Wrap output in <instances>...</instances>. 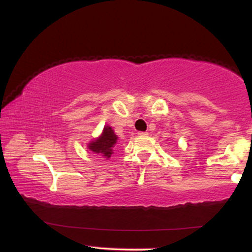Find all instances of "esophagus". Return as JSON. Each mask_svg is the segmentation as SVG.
Masks as SVG:
<instances>
[{
	"label": "esophagus",
	"mask_w": 252,
	"mask_h": 252,
	"mask_svg": "<svg viewBox=\"0 0 252 252\" xmlns=\"http://www.w3.org/2000/svg\"><path fill=\"white\" fill-rule=\"evenodd\" d=\"M137 135H139V136H147L148 133L147 132H139V133H137Z\"/></svg>",
	"instance_id": "34e87169"
}]
</instances>
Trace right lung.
I'll use <instances>...</instances> for the list:
<instances>
[{
	"instance_id": "1",
	"label": "right lung",
	"mask_w": 252,
	"mask_h": 252,
	"mask_svg": "<svg viewBox=\"0 0 252 252\" xmlns=\"http://www.w3.org/2000/svg\"><path fill=\"white\" fill-rule=\"evenodd\" d=\"M117 140H118V136L115 134V130L112 129V127L105 125L101 135L96 137L95 140L91 141L87 148L93 154L109 159L113 154V147L116 146Z\"/></svg>"
}]
</instances>
